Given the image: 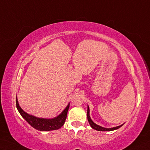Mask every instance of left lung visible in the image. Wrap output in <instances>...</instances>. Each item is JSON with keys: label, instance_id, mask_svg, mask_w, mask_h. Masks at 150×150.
<instances>
[{"label": "left lung", "instance_id": "obj_1", "mask_svg": "<svg viewBox=\"0 0 150 150\" xmlns=\"http://www.w3.org/2000/svg\"><path fill=\"white\" fill-rule=\"evenodd\" d=\"M87 117H88V122L90 123V125L91 126V127L93 128V129H95L96 130H98V131H112V130H117L118 128H119L120 127H121L122 125H120V126H118V127H113V128H104V127H102L101 126L96 125L95 122H93V121L91 119L90 116V108H89V106H88V112H87Z\"/></svg>", "mask_w": 150, "mask_h": 150}]
</instances>
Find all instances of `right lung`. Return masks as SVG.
Segmentation results:
<instances>
[{
    "label": "right lung",
    "mask_w": 150,
    "mask_h": 150,
    "mask_svg": "<svg viewBox=\"0 0 150 150\" xmlns=\"http://www.w3.org/2000/svg\"><path fill=\"white\" fill-rule=\"evenodd\" d=\"M70 107V103L66 107L62 112L59 116L53 118V119H43V118L36 117L33 115H29L27 112L23 111L18 103L16 97V107L18 111H19L23 119L30 124L31 127L35 128L36 130L40 131H50L58 130L61 128L67 119V112Z\"/></svg>",
    "instance_id": "right-lung-1"
}]
</instances>
